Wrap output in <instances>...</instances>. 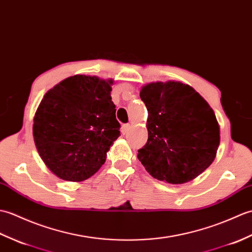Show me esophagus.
I'll use <instances>...</instances> for the list:
<instances>
[{"mask_svg": "<svg viewBox=\"0 0 252 252\" xmlns=\"http://www.w3.org/2000/svg\"><path fill=\"white\" fill-rule=\"evenodd\" d=\"M130 128H131V125H130V124L123 125V127H122V132L124 133V135H126V133L130 130Z\"/></svg>", "mask_w": 252, "mask_h": 252, "instance_id": "esophagus-1", "label": "esophagus"}]
</instances>
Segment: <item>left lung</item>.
Returning a JSON list of instances; mask_svg holds the SVG:
<instances>
[{"label": "left lung", "instance_id": "1", "mask_svg": "<svg viewBox=\"0 0 252 252\" xmlns=\"http://www.w3.org/2000/svg\"><path fill=\"white\" fill-rule=\"evenodd\" d=\"M148 142L138 158L153 178L171 184L193 180L215 160L220 127L214 110L193 87L168 81L145 84Z\"/></svg>", "mask_w": 252, "mask_h": 252}]
</instances>
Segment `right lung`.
I'll return each mask as SVG.
<instances>
[{
    "instance_id": "1",
    "label": "right lung",
    "mask_w": 252,
    "mask_h": 252,
    "mask_svg": "<svg viewBox=\"0 0 252 252\" xmlns=\"http://www.w3.org/2000/svg\"><path fill=\"white\" fill-rule=\"evenodd\" d=\"M113 80L76 74L44 94L33 117L38 154L54 175L81 182L101 167L121 135L111 92Z\"/></svg>"
}]
</instances>
